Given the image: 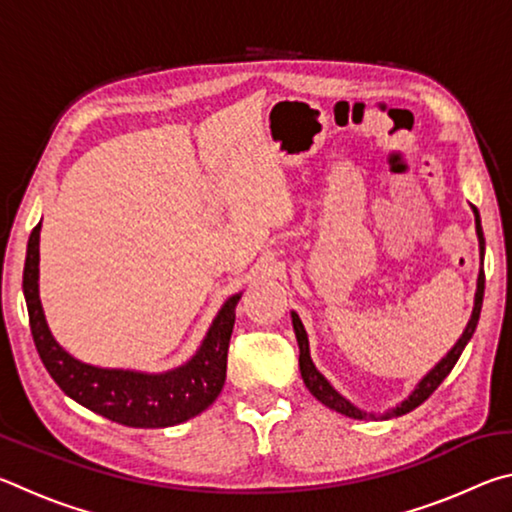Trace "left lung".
<instances>
[{
  "mask_svg": "<svg viewBox=\"0 0 512 512\" xmlns=\"http://www.w3.org/2000/svg\"><path fill=\"white\" fill-rule=\"evenodd\" d=\"M474 212V223H476V237H479V250H481V264H483V250H485V239H483V230H481V216L476 207H472ZM483 291H485V275H483V268L479 271V277H476V293H474V307H472V316L467 320V325L463 329V334L458 336V341L454 343V348L449 350L443 359H440L436 366H433L427 375H424L418 386L413 388L411 395L402 400L393 409H388L384 413H372V411H363L359 409L357 404H352L348 397L341 395L336 388L329 384L327 377L320 372L314 361H311V354H309V339H307V332H305V325H302L300 316L296 311H291V323H293V332H296V341H298V348H300V375L302 381H305V386L309 388V393L316 397L320 404H325L327 409H332L336 413L345 415V418H352V420H388V418H397V415H404L413 409H418V406L427 400V397L436 391V388L443 384V379L452 372V368L456 366L458 357H461L465 345L470 343L476 323H479V316H481V305H483Z\"/></svg>",
  "mask_w": 512,
  "mask_h": 512,
  "instance_id": "8db88e82",
  "label": "left lung"
}]
</instances>
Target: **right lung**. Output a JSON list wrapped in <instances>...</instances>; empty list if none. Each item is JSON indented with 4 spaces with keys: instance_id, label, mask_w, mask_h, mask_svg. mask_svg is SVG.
<instances>
[{
    "instance_id": "obj_1",
    "label": "right lung",
    "mask_w": 512,
    "mask_h": 512,
    "mask_svg": "<svg viewBox=\"0 0 512 512\" xmlns=\"http://www.w3.org/2000/svg\"><path fill=\"white\" fill-rule=\"evenodd\" d=\"M40 228H33L24 262L22 289L33 343L51 379L67 397L112 422L135 429H164L203 413L225 384L235 307L241 293L223 302L201 348L183 366L164 372L101 368L79 361L60 345L47 325L40 302Z\"/></svg>"
}]
</instances>
